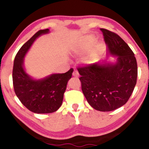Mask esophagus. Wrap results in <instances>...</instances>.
I'll return each instance as SVG.
<instances>
[{"label":"esophagus","instance_id":"1","mask_svg":"<svg viewBox=\"0 0 149 149\" xmlns=\"http://www.w3.org/2000/svg\"><path fill=\"white\" fill-rule=\"evenodd\" d=\"M72 75L75 77H79V73H78L77 70H74V72H73V74H72Z\"/></svg>","mask_w":149,"mask_h":149}]
</instances>
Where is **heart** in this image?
Returning a JSON list of instances; mask_svg holds the SVG:
<instances>
[{
  "mask_svg": "<svg viewBox=\"0 0 149 149\" xmlns=\"http://www.w3.org/2000/svg\"><path fill=\"white\" fill-rule=\"evenodd\" d=\"M96 41V39L93 35H89L86 37L85 39V45H84V47H78L76 49V50H75V53L77 55H81L83 54H84L87 50L89 49V47L91 46V45L94 43L95 41ZM100 52V49L98 47L97 48V49L95 51V52L93 54H92L89 58H88L86 60L87 63H91L93 59L97 56L98 54H99Z\"/></svg>",
  "mask_w": 149,
  "mask_h": 149,
  "instance_id": "obj_1",
  "label": "heart"
}]
</instances>
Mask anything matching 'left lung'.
Masks as SVG:
<instances>
[{
    "instance_id": "obj_1",
    "label": "left lung",
    "mask_w": 149,
    "mask_h": 149,
    "mask_svg": "<svg viewBox=\"0 0 149 149\" xmlns=\"http://www.w3.org/2000/svg\"><path fill=\"white\" fill-rule=\"evenodd\" d=\"M107 56L114 62L94 63L78 68L81 89L87 102L101 112L114 110L129 100L137 83V64L132 49L117 34L105 29Z\"/></svg>"
}]
</instances>
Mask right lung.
<instances>
[{
    "mask_svg": "<svg viewBox=\"0 0 149 149\" xmlns=\"http://www.w3.org/2000/svg\"><path fill=\"white\" fill-rule=\"evenodd\" d=\"M49 29L39 30L17 52L14 62L12 79L15 93L27 109L37 114H47L61 107L67 84L74 70L64 74H52L41 79H35L24 68V58L39 37L49 33Z\"/></svg>",
    "mask_w": 149,
    "mask_h": 149,
    "instance_id": "right-lung-1",
    "label": "right lung"
}]
</instances>
